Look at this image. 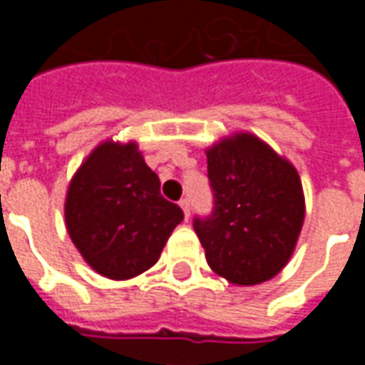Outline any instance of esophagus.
<instances>
[{
	"label": "esophagus",
	"instance_id": "34e87169",
	"mask_svg": "<svg viewBox=\"0 0 365 365\" xmlns=\"http://www.w3.org/2000/svg\"><path fill=\"white\" fill-rule=\"evenodd\" d=\"M180 207L183 209V215H185V219H190V199H187V197L180 199Z\"/></svg>",
	"mask_w": 365,
	"mask_h": 365
}]
</instances>
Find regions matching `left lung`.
<instances>
[{
	"label": "left lung",
	"mask_w": 365,
	"mask_h": 365,
	"mask_svg": "<svg viewBox=\"0 0 365 365\" xmlns=\"http://www.w3.org/2000/svg\"><path fill=\"white\" fill-rule=\"evenodd\" d=\"M213 211L193 229L215 274L237 285L268 282L293 254L305 219L295 168L252 135L225 138L207 150Z\"/></svg>",
	"instance_id": "1"
}]
</instances>
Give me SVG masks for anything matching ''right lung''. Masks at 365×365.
Segmentation results:
<instances>
[{
	"mask_svg": "<svg viewBox=\"0 0 365 365\" xmlns=\"http://www.w3.org/2000/svg\"><path fill=\"white\" fill-rule=\"evenodd\" d=\"M182 221L183 211L162 197L160 178L135 143L97 146L68 187L70 238L83 260L111 279L152 268Z\"/></svg>",
	"mask_w": 365,
	"mask_h": 365,
	"instance_id": "right-lung-1",
	"label": "right lung"
}]
</instances>
